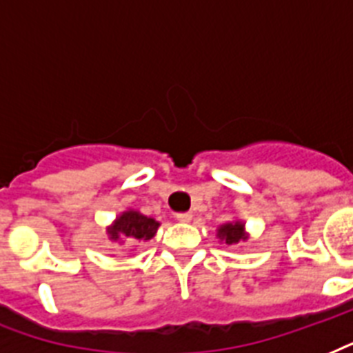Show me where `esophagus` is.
Segmentation results:
<instances>
[{
  "mask_svg": "<svg viewBox=\"0 0 353 353\" xmlns=\"http://www.w3.org/2000/svg\"><path fill=\"white\" fill-rule=\"evenodd\" d=\"M177 221H181V223H188V221L192 220V214L190 212H179V214H176Z\"/></svg>",
  "mask_w": 353,
  "mask_h": 353,
  "instance_id": "obj_1",
  "label": "esophagus"
}]
</instances>
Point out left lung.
Returning a JSON list of instances; mask_svg holds the SVG:
<instances>
[{"mask_svg": "<svg viewBox=\"0 0 353 353\" xmlns=\"http://www.w3.org/2000/svg\"><path fill=\"white\" fill-rule=\"evenodd\" d=\"M218 238L221 241H225L227 245H234L238 241L245 240V229L241 221H232V223H225L218 229Z\"/></svg>", "mask_w": 353, "mask_h": 353, "instance_id": "left-lung-1", "label": "left lung"}]
</instances>
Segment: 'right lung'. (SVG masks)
I'll return each mask as SVG.
<instances>
[{
    "mask_svg": "<svg viewBox=\"0 0 353 353\" xmlns=\"http://www.w3.org/2000/svg\"><path fill=\"white\" fill-rule=\"evenodd\" d=\"M159 229V221L141 214L137 210H124L112 227H108L110 240L122 245L132 240H152Z\"/></svg>",
    "mask_w": 353,
    "mask_h": 353,
    "instance_id": "add662e5",
    "label": "right lung"
}]
</instances>
